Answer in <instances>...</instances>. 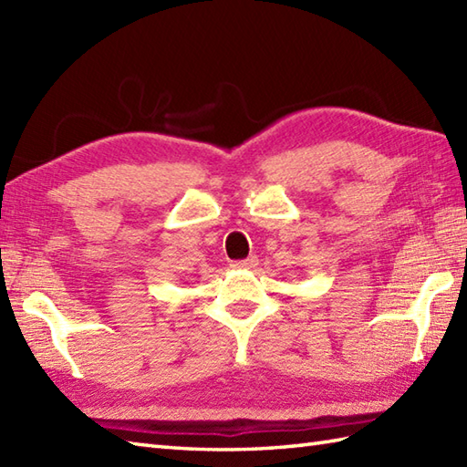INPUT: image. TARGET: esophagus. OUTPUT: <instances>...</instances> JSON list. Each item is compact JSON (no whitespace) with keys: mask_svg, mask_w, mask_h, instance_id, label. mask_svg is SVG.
<instances>
[{"mask_svg":"<svg viewBox=\"0 0 467 467\" xmlns=\"http://www.w3.org/2000/svg\"><path fill=\"white\" fill-rule=\"evenodd\" d=\"M256 265H259V259H256V256H249V259L244 261H234L233 269H254Z\"/></svg>","mask_w":467,"mask_h":467,"instance_id":"esophagus-1","label":"esophagus"}]
</instances>
